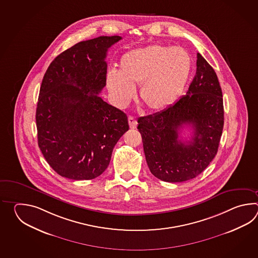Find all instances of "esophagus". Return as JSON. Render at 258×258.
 <instances>
[{"label": "esophagus", "mask_w": 258, "mask_h": 258, "mask_svg": "<svg viewBox=\"0 0 258 258\" xmlns=\"http://www.w3.org/2000/svg\"><path fill=\"white\" fill-rule=\"evenodd\" d=\"M128 122H129V126H130L131 129H136V128H137V121L135 117L129 116V117H128Z\"/></svg>", "instance_id": "obj_1"}]
</instances>
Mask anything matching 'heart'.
<instances>
[{
	"mask_svg": "<svg viewBox=\"0 0 258 258\" xmlns=\"http://www.w3.org/2000/svg\"><path fill=\"white\" fill-rule=\"evenodd\" d=\"M192 67L190 55L180 47L153 44L121 56L118 72L111 70L106 85L113 102L125 107L139 87L147 109L158 112L173 104L185 88Z\"/></svg>",
	"mask_w": 258,
	"mask_h": 258,
	"instance_id": "b5f03b06",
	"label": "heart"
}]
</instances>
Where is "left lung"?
<instances>
[{
  "instance_id": "obj_1",
  "label": "left lung",
  "mask_w": 258,
  "mask_h": 258,
  "mask_svg": "<svg viewBox=\"0 0 258 258\" xmlns=\"http://www.w3.org/2000/svg\"><path fill=\"white\" fill-rule=\"evenodd\" d=\"M197 57V73L186 95L137 121L148 168L161 181L196 178L218 152L224 124L222 91L212 66L200 53ZM184 125L193 129L191 139L185 143L178 137Z\"/></svg>"
}]
</instances>
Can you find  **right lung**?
<instances>
[{
	"mask_svg": "<svg viewBox=\"0 0 258 258\" xmlns=\"http://www.w3.org/2000/svg\"><path fill=\"white\" fill-rule=\"evenodd\" d=\"M120 39L101 36L78 42L58 55L44 75L36 111L38 144L59 175L97 178L129 130L126 114L99 96L106 86L107 51Z\"/></svg>",
	"mask_w": 258,
	"mask_h": 258,
	"instance_id": "1",
	"label": "right lung"
}]
</instances>
